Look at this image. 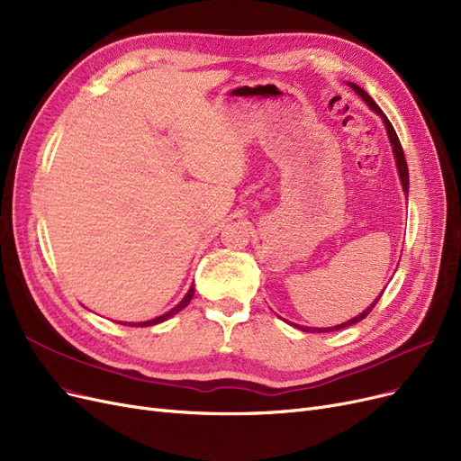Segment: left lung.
I'll return each mask as SVG.
<instances>
[{
    "instance_id": "left-lung-1",
    "label": "left lung",
    "mask_w": 461,
    "mask_h": 461,
    "mask_svg": "<svg viewBox=\"0 0 461 461\" xmlns=\"http://www.w3.org/2000/svg\"><path fill=\"white\" fill-rule=\"evenodd\" d=\"M349 87L359 95L365 102H366V106L374 112V113H378L380 117H382V122H384V125H385V131H387V136H389V144H391V149H393V158H395V165H397V173H399V178H401V185H402V192L408 195V167H406V159H404V151H402V146H401V142H399V136H397V132H395V129H393V125H391L389 122H387V117H385V113L378 108V104L376 102H374L372 98H370V95L368 93H365L359 85H355V83H348ZM384 294V291L380 293V296ZM380 296L374 300L368 308L363 312V313H359L357 317H353V319H349V321H346V322H342V325H336V327H327V329H312V327H298V325H294L296 329H300V330H303V332H330V330H342V329H346V327H351V325H355V322H359V321H363L370 312H372V308L374 305L378 303V300H380Z\"/></svg>"
}]
</instances>
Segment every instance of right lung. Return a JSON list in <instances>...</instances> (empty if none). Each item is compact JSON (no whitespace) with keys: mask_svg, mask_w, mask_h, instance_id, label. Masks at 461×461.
<instances>
[{"mask_svg":"<svg viewBox=\"0 0 461 461\" xmlns=\"http://www.w3.org/2000/svg\"><path fill=\"white\" fill-rule=\"evenodd\" d=\"M194 294H195V288H194V285H192L190 288H187L185 296H184L170 312H167V313H163V315H159V317H156V319H149V321H142V322H122V325H129V327H151V325H159V322H163V321L170 319L173 315H176L178 312H182V310L185 308V305L192 302Z\"/></svg>","mask_w":461,"mask_h":461,"instance_id":"obj_1","label":"right lung"}]
</instances>
